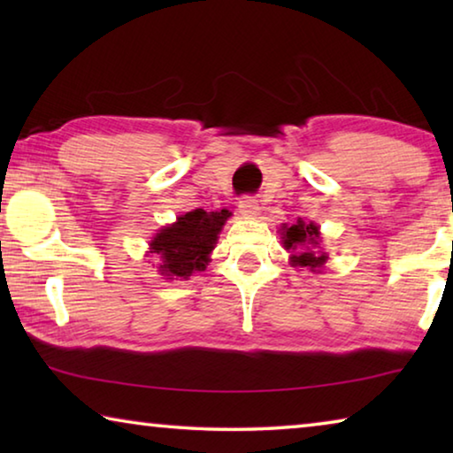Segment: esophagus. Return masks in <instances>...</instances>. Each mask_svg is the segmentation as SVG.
<instances>
[{"label": "esophagus", "instance_id": "esophagus-1", "mask_svg": "<svg viewBox=\"0 0 453 453\" xmlns=\"http://www.w3.org/2000/svg\"><path fill=\"white\" fill-rule=\"evenodd\" d=\"M240 211L248 218H257L259 216V203L254 197H242L240 199Z\"/></svg>", "mask_w": 453, "mask_h": 453}]
</instances>
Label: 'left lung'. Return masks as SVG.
<instances>
[{"label":"left lung","mask_w":453,"mask_h":453,"mask_svg":"<svg viewBox=\"0 0 453 453\" xmlns=\"http://www.w3.org/2000/svg\"><path fill=\"white\" fill-rule=\"evenodd\" d=\"M281 240L286 250L294 251L291 264L308 267L310 272H319L327 262V254L319 250V227L316 224H303L300 219L294 226L281 227Z\"/></svg>","instance_id":"left-lung-1"}]
</instances>
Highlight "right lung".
Segmentation results:
<instances>
[{
	"label": "right lung",
	"mask_w": 453,
	"mask_h": 453,
	"mask_svg": "<svg viewBox=\"0 0 453 453\" xmlns=\"http://www.w3.org/2000/svg\"><path fill=\"white\" fill-rule=\"evenodd\" d=\"M229 216L232 213L227 210H194L159 229L150 243V254H157L162 259L159 273L167 280H188L194 272H203Z\"/></svg>",
	"instance_id": "obj_1"
}]
</instances>
